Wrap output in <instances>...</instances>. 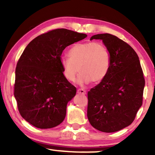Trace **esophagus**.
Here are the masks:
<instances>
[{
    "mask_svg": "<svg viewBox=\"0 0 155 155\" xmlns=\"http://www.w3.org/2000/svg\"><path fill=\"white\" fill-rule=\"evenodd\" d=\"M77 93L78 94H81V95H85L86 91L83 90V89H78V90H77Z\"/></svg>",
    "mask_w": 155,
    "mask_h": 155,
    "instance_id": "34e87169",
    "label": "esophagus"
}]
</instances>
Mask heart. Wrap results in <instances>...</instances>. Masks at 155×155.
<instances>
[{"label":"heart","instance_id":"heart-1","mask_svg":"<svg viewBox=\"0 0 155 155\" xmlns=\"http://www.w3.org/2000/svg\"><path fill=\"white\" fill-rule=\"evenodd\" d=\"M68 56L63 57L61 65L63 74L68 81H75L80 72L77 83L87 85L92 81L98 83L107 77L111 68V54L103 44L90 41L78 43L68 51Z\"/></svg>","mask_w":155,"mask_h":155}]
</instances>
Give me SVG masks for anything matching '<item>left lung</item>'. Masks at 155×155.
I'll use <instances>...</instances> for the list:
<instances>
[{
  "label": "left lung",
  "mask_w": 155,
  "mask_h": 155,
  "mask_svg": "<svg viewBox=\"0 0 155 155\" xmlns=\"http://www.w3.org/2000/svg\"><path fill=\"white\" fill-rule=\"evenodd\" d=\"M108 48L111 64L107 77L88 91L87 117L104 133L122 130L133 122L142 104L145 80L137 53L130 46L109 33L97 34Z\"/></svg>",
  "instance_id": "1"
}]
</instances>
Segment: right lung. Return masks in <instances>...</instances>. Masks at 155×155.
<instances>
[{"mask_svg":"<svg viewBox=\"0 0 155 155\" xmlns=\"http://www.w3.org/2000/svg\"><path fill=\"white\" fill-rule=\"evenodd\" d=\"M87 36L58 28L38 36L23 51L15 69L14 97L21 116L34 127L51 128L64 120L77 89L63 74L61 55Z\"/></svg>","mask_w":155,"mask_h":155,"instance_id":"add662e5","label":"right lung"}]
</instances>
